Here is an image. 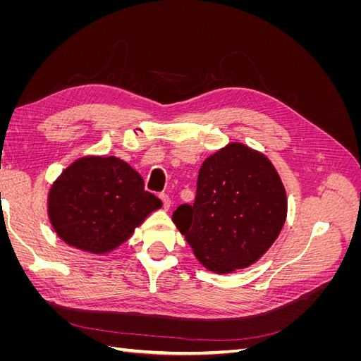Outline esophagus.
<instances>
[{
	"label": "esophagus",
	"instance_id": "1",
	"mask_svg": "<svg viewBox=\"0 0 361 361\" xmlns=\"http://www.w3.org/2000/svg\"><path fill=\"white\" fill-rule=\"evenodd\" d=\"M159 199H161V202H162L164 209L169 211V209H170V206H171V200H170L169 195H167V194H161V195H159Z\"/></svg>",
	"mask_w": 361,
	"mask_h": 361
}]
</instances>
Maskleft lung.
I'll list each match as a JSON object with an SVG mask.
<instances>
[{
	"mask_svg": "<svg viewBox=\"0 0 361 361\" xmlns=\"http://www.w3.org/2000/svg\"><path fill=\"white\" fill-rule=\"evenodd\" d=\"M286 214V190L272 162L243 143H228L204 159L195 200L180 204L173 223L204 268L228 274L267 253Z\"/></svg>",
	"mask_w": 361,
	"mask_h": 361,
	"instance_id": "1",
	"label": "left lung"
}]
</instances>
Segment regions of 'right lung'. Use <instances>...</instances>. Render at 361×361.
Listing matches in <instances>:
<instances>
[{
  "instance_id": "right-lung-1",
  "label": "right lung",
  "mask_w": 361,
  "mask_h": 361,
  "mask_svg": "<svg viewBox=\"0 0 361 361\" xmlns=\"http://www.w3.org/2000/svg\"><path fill=\"white\" fill-rule=\"evenodd\" d=\"M162 206L145 180L116 157H82L51 185L48 216L61 241L92 255H106Z\"/></svg>"
}]
</instances>
